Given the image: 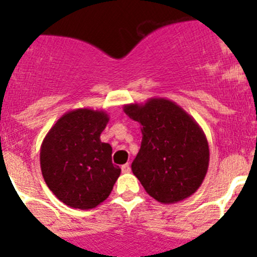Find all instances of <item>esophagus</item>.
Listing matches in <instances>:
<instances>
[{
	"label": "esophagus",
	"mask_w": 257,
	"mask_h": 257,
	"mask_svg": "<svg viewBox=\"0 0 257 257\" xmlns=\"http://www.w3.org/2000/svg\"><path fill=\"white\" fill-rule=\"evenodd\" d=\"M121 170H122V172H123V174H127V172L131 171V167H130V165H128V163H126V165L122 166Z\"/></svg>",
	"instance_id": "esophagus-1"
}]
</instances>
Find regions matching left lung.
Listing matches in <instances>:
<instances>
[{"label":"left lung","instance_id":"1","mask_svg":"<svg viewBox=\"0 0 257 257\" xmlns=\"http://www.w3.org/2000/svg\"><path fill=\"white\" fill-rule=\"evenodd\" d=\"M123 112L142 124V147L131 169L145 192L161 203L196 193L207 174L210 149L194 118L165 97L127 104Z\"/></svg>","mask_w":257,"mask_h":257}]
</instances>
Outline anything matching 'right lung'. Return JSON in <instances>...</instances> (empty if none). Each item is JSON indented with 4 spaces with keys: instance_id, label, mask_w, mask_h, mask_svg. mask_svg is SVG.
<instances>
[{
    "instance_id": "obj_1",
    "label": "right lung",
    "mask_w": 257,
    "mask_h": 257,
    "mask_svg": "<svg viewBox=\"0 0 257 257\" xmlns=\"http://www.w3.org/2000/svg\"><path fill=\"white\" fill-rule=\"evenodd\" d=\"M109 115L79 108L59 118L40 152L45 183L69 207L90 210L105 201L121 174L112 163V147L100 140Z\"/></svg>"
}]
</instances>
